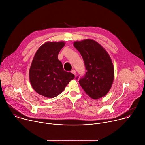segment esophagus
<instances>
[{
  "instance_id": "esophagus-1",
  "label": "esophagus",
  "mask_w": 145,
  "mask_h": 145,
  "mask_svg": "<svg viewBox=\"0 0 145 145\" xmlns=\"http://www.w3.org/2000/svg\"><path fill=\"white\" fill-rule=\"evenodd\" d=\"M71 73H72L73 74H74V75H76V71L75 70H72V71H71Z\"/></svg>"
}]
</instances>
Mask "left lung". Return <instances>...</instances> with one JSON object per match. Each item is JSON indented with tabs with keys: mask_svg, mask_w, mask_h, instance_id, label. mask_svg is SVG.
I'll return each instance as SVG.
<instances>
[{
	"mask_svg": "<svg viewBox=\"0 0 145 145\" xmlns=\"http://www.w3.org/2000/svg\"><path fill=\"white\" fill-rule=\"evenodd\" d=\"M73 45L80 52L87 71L79 80L80 85L91 99L102 98L109 91L114 78L110 55L99 43L92 39L76 41Z\"/></svg>",
	"mask_w": 145,
	"mask_h": 145,
	"instance_id": "8db88e82",
	"label": "left lung"
}]
</instances>
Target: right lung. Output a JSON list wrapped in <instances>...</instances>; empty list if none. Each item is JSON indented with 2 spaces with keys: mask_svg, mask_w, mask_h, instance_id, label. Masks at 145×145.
<instances>
[{
  "mask_svg": "<svg viewBox=\"0 0 145 145\" xmlns=\"http://www.w3.org/2000/svg\"><path fill=\"white\" fill-rule=\"evenodd\" d=\"M65 43L48 41L36 51L29 71V81L34 90L47 98H54L65 89L74 75L65 71L58 55Z\"/></svg>",
  "mask_w": 145,
  "mask_h": 145,
  "instance_id": "add662e5",
  "label": "right lung"
}]
</instances>
